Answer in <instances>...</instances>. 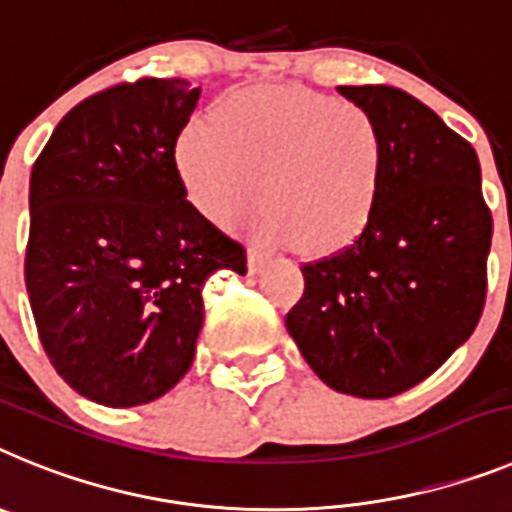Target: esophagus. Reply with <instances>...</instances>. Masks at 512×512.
I'll return each mask as SVG.
<instances>
[{"label": "esophagus", "mask_w": 512, "mask_h": 512, "mask_svg": "<svg viewBox=\"0 0 512 512\" xmlns=\"http://www.w3.org/2000/svg\"><path fill=\"white\" fill-rule=\"evenodd\" d=\"M268 260H270V255H265L260 247H250V250H247V268H250L252 275L260 273V270L268 265Z\"/></svg>", "instance_id": "obj_1"}]
</instances>
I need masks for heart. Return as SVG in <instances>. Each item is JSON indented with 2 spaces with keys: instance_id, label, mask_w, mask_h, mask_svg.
Masks as SVG:
<instances>
[{
  "instance_id": "b5f03b06",
  "label": "heart",
  "mask_w": 512,
  "mask_h": 512,
  "mask_svg": "<svg viewBox=\"0 0 512 512\" xmlns=\"http://www.w3.org/2000/svg\"><path fill=\"white\" fill-rule=\"evenodd\" d=\"M386 164V133L371 110L306 87L237 92L177 141V170L206 216L242 219L265 190L262 234L311 255L361 237Z\"/></svg>"
}]
</instances>
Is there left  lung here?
Listing matches in <instances>:
<instances>
[{"label": "left lung", "mask_w": 512, "mask_h": 512, "mask_svg": "<svg viewBox=\"0 0 512 512\" xmlns=\"http://www.w3.org/2000/svg\"><path fill=\"white\" fill-rule=\"evenodd\" d=\"M337 92L384 128V190L361 237L301 268L286 330L330 389L386 399L428 379L477 327L492 216L477 151L441 115L384 84Z\"/></svg>", "instance_id": "obj_1"}]
</instances>
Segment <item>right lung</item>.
<instances>
[{
    "label": "right lung",
    "mask_w": 512,
    "mask_h": 512,
    "mask_svg": "<svg viewBox=\"0 0 512 512\" xmlns=\"http://www.w3.org/2000/svg\"><path fill=\"white\" fill-rule=\"evenodd\" d=\"M201 87L139 79L87 97L30 172L25 286L53 368L82 397L139 407L188 373L203 283L244 247L188 203L175 164Z\"/></svg>",
    "instance_id": "right-lung-1"
}]
</instances>
